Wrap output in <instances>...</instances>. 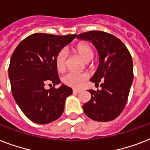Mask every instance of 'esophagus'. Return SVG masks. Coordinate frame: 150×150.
Segmentation results:
<instances>
[{"label": "esophagus", "instance_id": "esophagus-1", "mask_svg": "<svg viewBox=\"0 0 150 150\" xmlns=\"http://www.w3.org/2000/svg\"><path fill=\"white\" fill-rule=\"evenodd\" d=\"M80 92H81V90H79V89H73V93H79Z\"/></svg>", "mask_w": 150, "mask_h": 150}]
</instances>
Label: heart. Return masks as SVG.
<instances>
[{
	"label": "heart",
	"mask_w": 150,
	"mask_h": 150,
	"mask_svg": "<svg viewBox=\"0 0 150 150\" xmlns=\"http://www.w3.org/2000/svg\"><path fill=\"white\" fill-rule=\"evenodd\" d=\"M77 54H79L85 61H89L94 56L93 49L92 46L88 43H79L74 47ZM68 53L64 49H62L57 53L55 57V64L57 69L59 71H63L66 68V61H67ZM87 75L83 73L69 72L64 75L63 78L64 82L69 86L74 88H79L82 86L83 82L86 80Z\"/></svg>",
	"instance_id": "b5f03b06"
}]
</instances>
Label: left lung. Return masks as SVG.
<instances>
[{"label": "left lung", "instance_id": "1", "mask_svg": "<svg viewBox=\"0 0 150 150\" xmlns=\"http://www.w3.org/2000/svg\"><path fill=\"white\" fill-rule=\"evenodd\" d=\"M78 39L91 41L98 51L100 64L90 81L102 89H89L91 99L83 105L85 114L96 121L114 120L123 111L133 81L132 58L116 36L102 31H89Z\"/></svg>", "mask_w": 150, "mask_h": 150}]
</instances>
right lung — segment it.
Wrapping results in <instances>:
<instances>
[{
  "mask_svg": "<svg viewBox=\"0 0 150 150\" xmlns=\"http://www.w3.org/2000/svg\"><path fill=\"white\" fill-rule=\"evenodd\" d=\"M76 36L32 34L13 52L8 68L12 95L25 115L35 123L45 125L58 119L66 98L72 94L71 88L65 85L50 89L44 86L61 82L55 57Z\"/></svg>",
  "mask_w": 150,
  "mask_h": 150,
  "instance_id": "add662e5",
  "label": "right lung"
}]
</instances>
